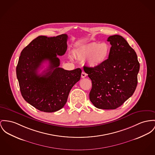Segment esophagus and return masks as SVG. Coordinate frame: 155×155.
<instances>
[{"label": "esophagus", "mask_w": 155, "mask_h": 155, "mask_svg": "<svg viewBox=\"0 0 155 155\" xmlns=\"http://www.w3.org/2000/svg\"><path fill=\"white\" fill-rule=\"evenodd\" d=\"M86 76H87V74L84 72H82V74H81V77H82V78H85Z\"/></svg>", "instance_id": "34e87169"}]
</instances>
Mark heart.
I'll list each match as a JSON object with an SVG mask.
<instances>
[{
    "label": "heart",
    "mask_w": 155,
    "mask_h": 155,
    "mask_svg": "<svg viewBox=\"0 0 155 155\" xmlns=\"http://www.w3.org/2000/svg\"><path fill=\"white\" fill-rule=\"evenodd\" d=\"M110 52L111 48L107 43L92 42L78 48L74 54L81 60L86 59L91 67L97 68L106 62Z\"/></svg>",
    "instance_id": "b5f03b06"
}]
</instances>
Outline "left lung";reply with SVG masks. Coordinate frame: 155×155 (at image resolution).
I'll list each match as a JSON object with an SVG mask.
<instances>
[{
    "instance_id": "8db88e82",
    "label": "left lung",
    "mask_w": 155,
    "mask_h": 155,
    "mask_svg": "<svg viewBox=\"0 0 155 155\" xmlns=\"http://www.w3.org/2000/svg\"><path fill=\"white\" fill-rule=\"evenodd\" d=\"M111 52L108 59L97 68L83 66L92 81L89 99L102 109H115L135 91L140 64L137 56L127 41L120 35L108 38Z\"/></svg>"
}]
</instances>
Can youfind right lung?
Segmentation results:
<instances>
[{
  "label": "right lung",
  "mask_w": 155,
  "mask_h": 155,
  "mask_svg": "<svg viewBox=\"0 0 155 155\" xmlns=\"http://www.w3.org/2000/svg\"><path fill=\"white\" fill-rule=\"evenodd\" d=\"M68 35L56 37L39 36L21 52L16 76L23 99L39 110L54 112L66 103L73 86L81 76L82 70L67 71L59 68L58 56L67 50ZM48 61V68L41 74L38 70L43 62Z\"/></svg>",
  "instance_id": "add662e5"
}]
</instances>
